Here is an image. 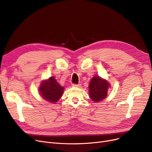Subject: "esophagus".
<instances>
[{
	"label": "esophagus",
	"mask_w": 152,
	"mask_h": 152,
	"mask_svg": "<svg viewBox=\"0 0 152 152\" xmlns=\"http://www.w3.org/2000/svg\"><path fill=\"white\" fill-rule=\"evenodd\" d=\"M72 87L80 88L82 87V84H80V83H78V84H72Z\"/></svg>",
	"instance_id": "obj_1"
}]
</instances>
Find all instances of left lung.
Masks as SVG:
<instances>
[{
  "instance_id": "obj_1",
  "label": "left lung",
  "mask_w": 152,
  "mask_h": 152,
  "mask_svg": "<svg viewBox=\"0 0 152 152\" xmlns=\"http://www.w3.org/2000/svg\"><path fill=\"white\" fill-rule=\"evenodd\" d=\"M111 87L110 83L104 78L95 75L91 80L88 85L89 97L94 102L102 101L107 96L109 88Z\"/></svg>"
}]
</instances>
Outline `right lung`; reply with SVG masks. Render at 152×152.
<instances>
[{
  "label": "right lung",
  "mask_w": 152,
  "mask_h": 152,
  "mask_svg": "<svg viewBox=\"0 0 152 152\" xmlns=\"http://www.w3.org/2000/svg\"><path fill=\"white\" fill-rule=\"evenodd\" d=\"M64 89L65 88L61 86L55 78L52 76L48 79L41 81L39 92L40 96L45 101L51 103H56L62 96Z\"/></svg>",
  "instance_id": "1"
}]
</instances>
